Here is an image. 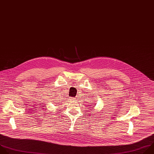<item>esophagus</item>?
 Masks as SVG:
<instances>
[{"label":"esophagus","instance_id":"obj_1","mask_svg":"<svg viewBox=\"0 0 154 154\" xmlns=\"http://www.w3.org/2000/svg\"><path fill=\"white\" fill-rule=\"evenodd\" d=\"M76 98H71V100H75Z\"/></svg>","mask_w":154,"mask_h":154}]
</instances>
